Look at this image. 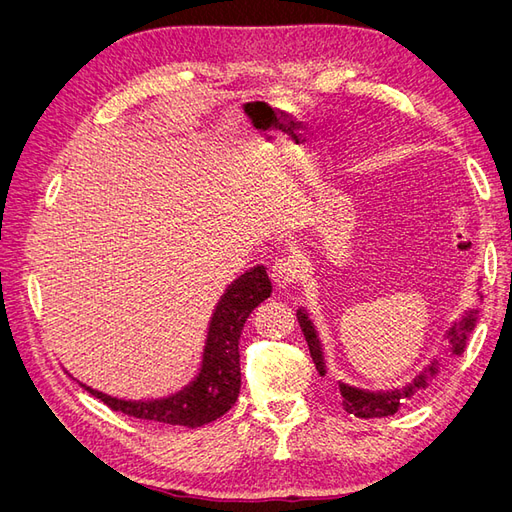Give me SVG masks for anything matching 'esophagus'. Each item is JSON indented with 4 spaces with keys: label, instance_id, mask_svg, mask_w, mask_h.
I'll return each instance as SVG.
<instances>
[{
    "label": "esophagus",
    "instance_id": "1",
    "mask_svg": "<svg viewBox=\"0 0 512 512\" xmlns=\"http://www.w3.org/2000/svg\"><path fill=\"white\" fill-rule=\"evenodd\" d=\"M271 280H273V284L275 286H280V288H288V286H292L294 282H297V277H299V262L294 260L292 256H282V258H277L275 262H273V267H271Z\"/></svg>",
    "mask_w": 512,
    "mask_h": 512
}]
</instances>
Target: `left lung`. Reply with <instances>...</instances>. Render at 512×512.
I'll list each match as a JSON object with an SVG mask.
<instances>
[{
  "instance_id": "left-lung-1",
  "label": "left lung",
  "mask_w": 512,
  "mask_h": 512,
  "mask_svg": "<svg viewBox=\"0 0 512 512\" xmlns=\"http://www.w3.org/2000/svg\"><path fill=\"white\" fill-rule=\"evenodd\" d=\"M297 318H299V324H301V331H303V335L307 339L309 354H312L318 374L324 376V371H327V369H324V356H322V348H320L314 324H312V320L307 318V314L303 312V309H299ZM474 324H476V309L468 312L466 316L461 318V322L457 324V327H453L451 331H448V337H451V344H453L451 350L455 354L463 352V346H466V337L474 329ZM433 374H438V361H433L427 367L425 374L418 376L410 386H406L404 391H391V393H369V391L352 389V386H348V384H339V391H342V397H344V410L354 414V416H359V418L391 416V414H395L399 410V401L404 399V397H410L418 389H425V386H427V376H433Z\"/></svg>"
}]
</instances>
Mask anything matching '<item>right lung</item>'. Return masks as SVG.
<instances>
[{
  "instance_id": "right-lung-1",
  "label": "right lung",
  "mask_w": 512,
  "mask_h": 512,
  "mask_svg": "<svg viewBox=\"0 0 512 512\" xmlns=\"http://www.w3.org/2000/svg\"><path fill=\"white\" fill-rule=\"evenodd\" d=\"M269 297L271 282L265 267H254L243 273L226 290L211 318L203 369L190 386L175 395L156 401H123L83 386L111 410L141 418V421L183 427L207 425L235 406L241 389L239 339L243 324Z\"/></svg>"
}]
</instances>
